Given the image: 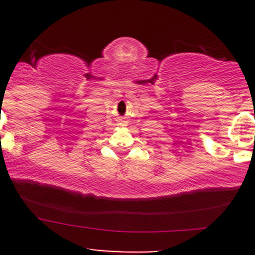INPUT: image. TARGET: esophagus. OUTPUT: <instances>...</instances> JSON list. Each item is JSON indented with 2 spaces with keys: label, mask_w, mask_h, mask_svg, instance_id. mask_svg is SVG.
<instances>
[{
  "label": "esophagus",
  "mask_w": 255,
  "mask_h": 255,
  "mask_svg": "<svg viewBox=\"0 0 255 255\" xmlns=\"http://www.w3.org/2000/svg\"><path fill=\"white\" fill-rule=\"evenodd\" d=\"M118 125H120L121 127H126V126L128 125V122L123 120V118H118Z\"/></svg>",
  "instance_id": "obj_1"
}]
</instances>
